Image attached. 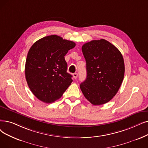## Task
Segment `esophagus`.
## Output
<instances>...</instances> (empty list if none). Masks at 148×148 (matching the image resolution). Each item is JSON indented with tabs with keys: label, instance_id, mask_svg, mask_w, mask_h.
Here are the masks:
<instances>
[{
	"label": "esophagus",
	"instance_id": "esophagus-1",
	"mask_svg": "<svg viewBox=\"0 0 148 148\" xmlns=\"http://www.w3.org/2000/svg\"><path fill=\"white\" fill-rule=\"evenodd\" d=\"M77 76H78L77 73H74V74H73V77H74V79H76L77 78Z\"/></svg>",
	"mask_w": 148,
	"mask_h": 148
}]
</instances>
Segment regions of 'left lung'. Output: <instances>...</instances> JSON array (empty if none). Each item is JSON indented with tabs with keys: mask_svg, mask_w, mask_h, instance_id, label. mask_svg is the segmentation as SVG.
Wrapping results in <instances>:
<instances>
[{
	"mask_svg": "<svg viewBox=\"0 0 148 148\" xmlns=\"http://www.w3.org/2000/svg\"><path fill=\"white\" fill-rule=\"evenodd\" d=\"M86 62V80L80 85L85 98L94 105L110 101L118 92L125 74L123 57L105 39L92 40L82 47Z\"/></svg>",
	"mask_w": 148,
	"mask_h": 148,
	"instance_id": "obj_1",
	"label": "left lung"
}]
</instances>
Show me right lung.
<instances>
[{
  "mask_svg": "<svg viewBox=\"0 0 148 148\" xmlns=\"http://www.w3.org/2000/svg\"><path fill=\"white\" fill-rule=\"evenodd\" d=\"M75 46L57 35L44 37L30 48L25 63V77L33 94L50 103L60 99L72 83L65 56Z\"/></svg>",
  "mask_w": 148,
  "mask_h": 148,
  "instance_id": "1",
  "label": "right lung"
}]
</instances>
